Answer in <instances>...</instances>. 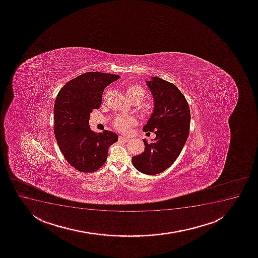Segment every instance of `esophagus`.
<instances>
[{"label": "esophagus", "instance_id": "1", "mask_svg": "<svg viewBox=\"0 0 258 258\" xmlns=\"http://www.w3.org/2000/svg\"><path fill=\"white\" fill-rule=\"evenodd\" d=\"M119 141L120 142H122V143H127L128 141H130V139L128 138H127V137H119Z\"/></svg>", "mask_w": 258, "mask_h": 258}]
</instances>
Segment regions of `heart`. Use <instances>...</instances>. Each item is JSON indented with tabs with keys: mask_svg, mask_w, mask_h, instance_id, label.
Wrapping results in <instances>:
<instances>
[{
	"mask_svg": "<svg viewBox=\"0 0 258 258\" xmlns=\"http://www.w3.org/2000/svg\"><path fill=\"white\" fill-rule=\"evenodd\" d=\"M127 97L131 101H134L137 98L143 99L144 97V91L143 89L137 85H132L127 89ZM137 119L134 118L133 116H127V115H120L117 116L114 121V127L116 131L121 133H127L132 126L137 124Z\"/></svg>",
	"mask_w": 258,
	"mask_h": 258,
	"instance_id": "b5f03b06",
	"label": "heart"
}]
</instances>
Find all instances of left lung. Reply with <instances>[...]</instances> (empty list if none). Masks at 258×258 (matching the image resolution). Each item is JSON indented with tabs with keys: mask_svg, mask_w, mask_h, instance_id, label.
Here are the masks:
<instances>
[{
	"mask_svg": "<svg viewBox=\"0 0 258 258\" xmlns=\"http://www.w3.org/2000/svg\"><path fill=\"white\" fill-rule=\"evenodd\" d=\"M154 97V110L145 132L156 135L151 143L145 139V150L132 158V163L141 173L154 175L167 169L178 158L189 135L191 114L181 91L175 85L158 77L146 81Z\"/></svg>",
	"mask_w": 258,
	"mask_h": 258,
	"instance_id": "1",
	"label": "left lung"
}]
</instances>
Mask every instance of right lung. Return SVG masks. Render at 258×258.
Masks as SVG:
<instances>
[{
	"mask_svg": "<svg viewBox=\"0 0 258 258\" xmlns=\"http://www.w3.org/2000/svg\"><path fill=\"white\" fill-rule=\"evenodd\" d=\"M120 76L89 72L67 83L54 103V135L71 166L83 173L99 169L106 161L109 146L118 136L111 131L96 133L89 126L92 109H99L103 90Z\"/></svg>",
	"mask_w": 258,
	"mask_h": 258,
	"instance_id": "right-lung-1",
	"label": "right lung"
}]
</instances>
